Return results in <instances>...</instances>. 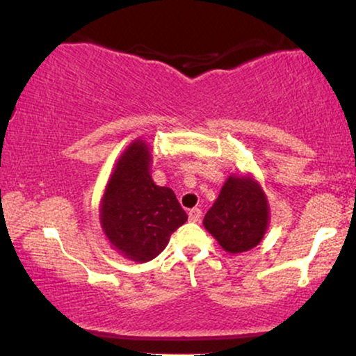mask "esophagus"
Masks as SVG:
<instances>
[{"instance_id": "obj_1", "label": "esophagus", "mask_w": 356, "mask_h": 356, "mask_svg": "<svg viewBox=\"0 0 356 356\" xmlns=\"http://www.w3.org/2000/svg\"><path fill=\"white\" fill-rule=\"evenodd\" d=\"M188 216H189V220H191V222H197L202 216V211L199 207H194V209H191V211H189Z\"/></svg>"}]
</instances>
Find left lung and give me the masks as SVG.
Returning <instances> with one entry per match:
<instances>
[{"mask_svg":"<svg viewBox=\"0 0 356 356\" xmlns=\"http://www.w3.org/2000/svg\"><path fill=\"white\" fill-rule=\"evenodd\" d=\"M269 209L259 184L251 178H228L204 217V227L228 252H245L262 240Z\"/></svg>","mask_w":356,"mask_h":356,"instance_id":"obj_1","label":"left lung"}]
</instances>
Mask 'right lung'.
Masks as SVG:
<instances>
[{"mask_svg":"<svg viewBox=\"0 0 356 356\" xmlns=\"http://www.w3.org/2000/svg\"><path fill=\"white\" fill-rule=\"evenodd\" d=\"M149 162L143 140L129 145L106 184L100 213L111 245L140 262L157 257L170 235L188 220L172 189L152 181Z\"/></svg>","mask_w":356,"mask_h":356,"instance_id":"right-lung-1","label":"right lung"}]
</instances>
